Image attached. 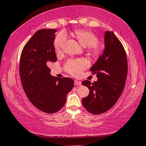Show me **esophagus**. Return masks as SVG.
I'll return each mask as SVG.
<instances>
[{"instance_id": "1", "label": "esophagus", "mask_w": 146, "mask_h": 146, "mask_svg": "<svg viewBox=\"0 0 146 146\" xmlns=\"http://www.w3.org/2000/svg\"><path fill=\"white\" fill-rule=\"evenodd\" d=\"M74 84H75V85H81V82L79 81H77V80H75V81H74Z\"/></svg>"}]
</instances>
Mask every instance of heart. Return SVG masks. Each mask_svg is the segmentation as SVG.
Listing matches in <instances>:
<instances>
[{
  "mask_svg": "<svg viewBox=\"0 0 146 146\" xmlns=\"http://www.w3.org/2000/svg\"><path fill=\"white\" fill-rule=\"evenodd\" d=\"M74 35L82 46L86 47L90 53L94 57L102 54V47L98 45V38L93 32L87 30H77L74 32ZM67 40V35L64 32L57 34L53 45L57 52H60ZM89 65V61L86 59H70L65 63V69L67 73L73 76H79Z\"/></svg>",
  "mask_w": 146,
  "mask_h": 146,
  "instance_id": "heart-1",
  "label": "heart"
}]
</instances>
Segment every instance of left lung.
Masks as SVG:
<instances>
[{"label":"left lung","mask_w":146,"mask_h":146,"mask_svg":"<svg viewBox=\"0 0 146 146\" xmlns=\"http://www.w3.org/2000/svg\"><path fill=\"white\" fill-rule=\"evenodd\" d=\"M104 53L91 68L98 80L82 82L89 89V94L82 99L84 108L93 114L110 110L124 90L128 73V61L124 46L112 31L104 36Z\"/></svg>","instance_id":"1"}]
</instances>
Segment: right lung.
I'll list each match as a JSON object with an SVG mask.
<instances>
[{
    "mask_svg": "<svg viewBox=\"0 0 146 146\" xmlns=\"http://www.w3.org/2000/svg\"><path fill=\"white\" fill-rule=\"evenodd\" d=\"M55 29L38 30L22 51L20 77L26 96L41 111L53 114L60 110L66 102V95L74 86L68 77L50 75L49 65L57 61L53 46Z\"/></svg>",
    "mask_w": 146,
    "mask_h": 146,
    "instance_id": "1",
    "label": "right lung"
}]
</instances>
